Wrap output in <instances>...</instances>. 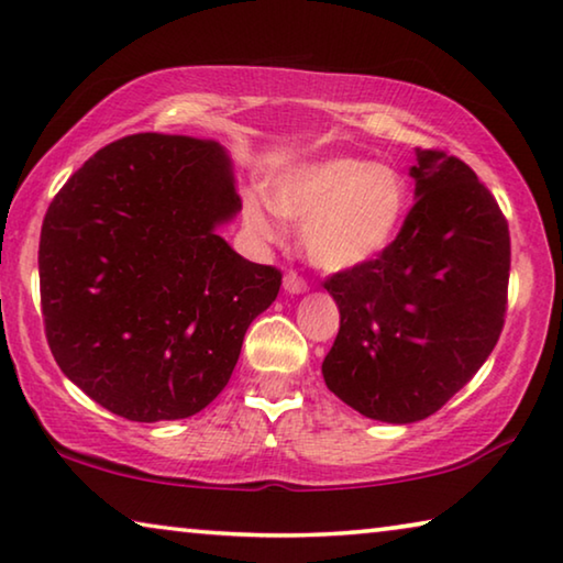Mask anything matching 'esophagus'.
Here are the masks:
<instances>
[{"label":"esophagus","mask_w":563,"mask_h":563,"mask_svg":"<svg viewBox=\"0 0 563 563\" xmlns=\"http://www.w3.org/2000/svg\"><path fill=\"white\" fill-rule=\"evenodd\" d=\"M283 288L288 292H306L308 283L296 271H288V273H285V278H283Z\"/></svg>","instance_id":"esophagus-1"}]
</instances>
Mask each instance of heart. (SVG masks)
<instances>
[{"label":"heart","mask_w":563,"mask_h":563,"mask_svg":"<svg viewBox=\"0 0 563 563\" xmlns=\"http://www.w3.org/2000/svg\"><path fill=\"white\" fill-rule=\"evenodd\" d=\"M280 216L302 222V247L325 271H347L380 255L398 235L408 187L398 169L358 157H328L280 177L273 190ZM247 225L275 235L267 205L250 198Z\"/></svg>","instance_id":"obj_1"}]
</instances>
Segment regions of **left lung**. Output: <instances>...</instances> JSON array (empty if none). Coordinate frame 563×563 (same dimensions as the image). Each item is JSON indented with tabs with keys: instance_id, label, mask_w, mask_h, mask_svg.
Returning <instances> with one entry per match:
<instances>
[{
	"instance_id": "8db88e82",
	"label": "left lung",
	"mask_w": 563,
	"mask_h": 563,
	"mask_svg": "<svg viewBox=\"0 0 563 563\" xmlns=\"http://www.w3.org/2000/svg\"><path fill=\"white\" fill-rule=\"evenodd\" d=\"M416 202L380 255L328 275L341 328L325 386L358 413L413 423L449 404L498 343L511 238L488 187L456 155L416 147Z\"/></svg>"
}]
</instances>
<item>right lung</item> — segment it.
I'll return each mask as SVG.
<instances>
[{
    "label": "right lung",
    "instance_id": "obj_1",
    "mask_svg": "<svg viewBox=\"0 0 563 563\" xmlns=\"http://www.w3.org/2000/svg\"><path fill=\"white\" fill-rule=\"evenodd\" d=\"M240 208L218 142L140 132L97 150L40 235L44 335L62 373L128 421L212 404L283 280L216 233Z\"/></svg>",
    "mask_w": 563,
    "mask_h": 563
}]
</instances>
